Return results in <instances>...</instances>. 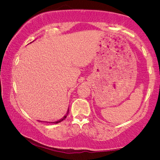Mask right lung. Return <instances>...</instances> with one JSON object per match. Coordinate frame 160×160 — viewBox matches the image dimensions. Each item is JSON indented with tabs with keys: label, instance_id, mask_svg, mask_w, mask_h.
<instances>
[{
	"label": "right lung",
	"instance_id": "1",
	"mask_svg": "<svg viewBox=\"0 0 160 160\" xmlns=\"http://www.w3.org/2000/svg\"><path fill=\"white\" fill-rule=\"evenodd\" d=\"M68 113H69V109H68V111H67V113H66V115L65 116H64V117H63V118H62V119H60V120H58V121H56V122H49V123H54V124H58V123H60V122H61L62 121H63V120H64L65 118L67 117V116H68ZM40 122V121H39Z\"/></svg>",
	"mask_w": 160,
	"mask_h": 160
}]
</instances>
